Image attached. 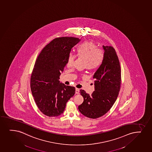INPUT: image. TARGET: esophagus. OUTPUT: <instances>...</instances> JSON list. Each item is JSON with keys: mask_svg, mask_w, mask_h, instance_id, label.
<instances>
[{"mask_svg": "<svg viewBox=\"0 0 152 152\" xmlns=\"http://www.w3.org/2000/svg\"><path fill=\"white\" fill-rule=\"evenodd\" d=\"M79 91H80L79 89H78V88H76V89H75V93L77 94H79V93H80Z\"/></svg>", "mask_w": 152, "mask_h": 152, "instance_id": "obj_1", "label": "esophagus"}]
</instances>
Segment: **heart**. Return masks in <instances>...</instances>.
<instances>
[{
    "label": "heart",
    "instance_id": "b5f03b06",
    "mask_svg": "<svg viewBox=\"0 0 152 152\" xmlns=\"http://www.w3.org/2000/svg\"><path fill=\"white\" fill-rule=\"evenodd\" d=\"M77 56L85 61L86 67L88 70L95 69L100 66L103 61V51L98 48L96 43L92 41H86L79 45L77 49ZM75 56L70 53L67 59L68 67L73 65Z\"/></svg>",
    "mask_w": 152,
    "mask_h": 152
}]
</instances>
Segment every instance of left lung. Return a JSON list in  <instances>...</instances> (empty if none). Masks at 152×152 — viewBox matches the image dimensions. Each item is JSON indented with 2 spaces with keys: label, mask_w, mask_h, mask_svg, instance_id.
<instances>
[{
  "label": "left lung",
  "mask_w": 152,
  "mask_h": 152,
  "mask_svg": "<svg viewBox=\"0 0 152 152\" xmlns=\"http://www.w3.org/2000/svg\"><path fill=\"white\" fill-rule=\"evenodd\" d=\"M104 57L93 75L95 91L89 95L83 90L80 93L84 101L78 107L80 113L91 119H97L110 110L117 100L121 84V70L115 50L103 46Z\"/></svg>",
  "instance_id": "left-lung-1"
}]
</instances>
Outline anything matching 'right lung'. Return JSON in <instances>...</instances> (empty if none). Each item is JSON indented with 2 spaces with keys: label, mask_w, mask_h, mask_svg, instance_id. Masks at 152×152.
Returning a JSON list of instances; mask_svg holds the SVG:
<instances>
[{
  "label": "right lung",
  "mask_w": 152,
  "mask_h": 152,
  "mask_svg": "<svg viewBox=\"0 0 152 152\" xmlns=\"http://www.w3.org/2000/svg\"><path fill=\"white\" fill-rule=\"evenodd\" d=\"M80 40L74 37L54 39L35 61L30 88L38 108L47 116L57 117L63 113L67 102L75 94V88L65 85L59 80L71 50Z\"/></svg>",
  "instance_id": "add662e5"
}]
</instances>
